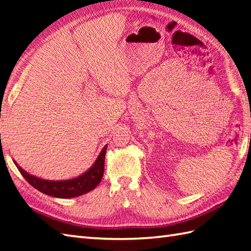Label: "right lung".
I'll use <instances>...</instances> for the list:
<instances>
[{
  "mask_svg": "<svg viewBox=\"0 0 251 251\" xmlns=\"http://www.w3.org/2000/svg\"><path fill=\"white\" fill-rule=\"evenodd\" d=\"M105 151L106 146L102 149V151L100 152L93 166L86 173H84L77 178L70 180L50 181L37 178L25 172L16 162L14 163L17 166L20 174L24 176V178L33 188L39 190L42 193L52 197H60V199H71V197H76L87 193V192L94 190L100 183L104 170Z\"/></svg>",
  "mask_w": 251,
  "mask_h": 251,
  "instance_id": "obj_1",
  "label": "right lung"
}]
</instances>
